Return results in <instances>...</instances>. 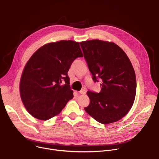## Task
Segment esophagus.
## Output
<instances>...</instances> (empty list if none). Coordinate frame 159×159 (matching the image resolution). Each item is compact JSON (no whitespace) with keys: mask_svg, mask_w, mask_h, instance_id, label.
Wrapping results in <instances>:
<instances>
[{"mask_svg":"<svg viewBox=\"0 0 159 159\" xmlns=\"http://www.w3.org/2000/svg\"><path fill=\"white\" fill-rule=\"evenodd\" d=\"M79 93L80 94L84 95V94H85V93H86V90L85 89H82V90H80V91H79Z\"/></svg>","mask_w":159,"mask_h":159,"instance_id":"1","label":"esophagus"}]
</instances>
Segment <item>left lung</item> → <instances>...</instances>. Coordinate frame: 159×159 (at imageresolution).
Returning a JSON list of instances; mask_svg holds the SVG:
<instances>
[{"label":"left lung","instance_id":"8db88e82","mask_svg":"<svg viewBox=\"0 0 159 159\" xmlns=\"http://www.w3.org/2000/svg\"><path fill=\"white\" fill-rule=\"evenodd\" d=\"M94 82L101 80L98 93L88 91L85 111L97 122L107 124L120 120L134 102L137 81L128 57L113 42L89 40L80 43Z\"/></svg>","mask_w":159,"mask_h":159}]
</instances>
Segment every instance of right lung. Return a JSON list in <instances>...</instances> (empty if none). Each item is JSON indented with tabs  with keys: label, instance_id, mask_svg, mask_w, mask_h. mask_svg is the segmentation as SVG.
I'll return each instance as SVG.
<instances>
[{
	"label": "right lung",
	"instance_id": "add662e5",
	"mask_svg": "<svg viewBox=\"0 0 159 159\" xmlns=\"http://www.w3.org/2000/svg\"><path fill=\"white\" fill-rule=\"evenodd\" d=\"M83 57L79 43L60 40L48 43L32 55L20 80V95L33 117L47 120L59 114L73 98L68 72L75 58Z\"/></svg>",
	"mask_w": 159,
	"mask_h": 159
}]
</instances>
